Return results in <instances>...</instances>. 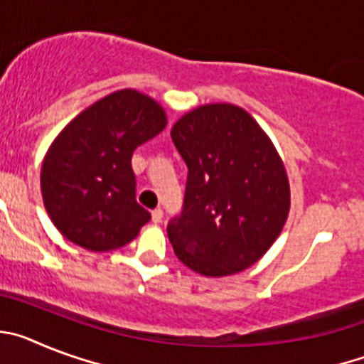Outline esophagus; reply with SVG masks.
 I'll list each match as a JSON object with an SVG mask.
<instances>
[{"label": "esophagus", "instance_id": "obj_1", "mask_svg": "<svg viewBox=\"0 0 364 364\" xmlns=\"http://www.w3.org/2000/svg\"><path fill=\"white\" fill-rule=\"evenodd\" d=\"M151 218H153L154 224H160V222H162V218H164V211L160 210V208H156V210L151 211Z\"/></svg>", "mask_w": 364, "mask_h": 364}]
</instances>
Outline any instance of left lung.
<instances>
[{"mask_svg":"<svg viewBox=\"0 0 364 364\" xmlns=\"http://www.w3.org/2000/svg\"><path fill=\"white\" fill-rule=\"evenodd\" d=\"M171 138L188 166L182 213L167 224L175 255L205 277L255 264L290 211L288 175L268 134L244 109L210 104L180 118Z\"/></svg>","mask_w":364,"mask_h":364,"instance_id":"1","label":"left lung"}]
</instances>
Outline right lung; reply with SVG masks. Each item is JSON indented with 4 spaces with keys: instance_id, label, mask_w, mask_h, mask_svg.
I'll use <instances>...</instances> for the list:
<instances>
[{
    "instance_id": "add662e5",
    "label": "right lung",
    "mask_w": 364,
    "mask_h": 364,
    "mask_svg": "<svg viewBox=\"0 0 364 364\" xmlns=\"http://www.w3.org/2000/svg\"><path fill=\"white\" fill-rule=\"evenodd\" d=\"M164 109L124 89L80 112L45 154L41 195L58 231L89 252H111L151 220L136 202L133 151L166 127Z\"/></svg>"
}]
</instances>
